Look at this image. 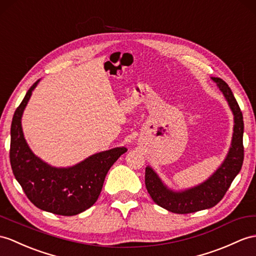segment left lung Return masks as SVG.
Wrapping results in <instances>:
<instances>
[{"mask_svg":"<svg viewBox=\"0 0 256 256\" xmlns=\"http://www.w3.org/2000/svg\"><path fill=\"white\" fill-rule=\"evenodd\" d=\"M225 96L234 114V134L226 158L205 182L182 191H174L162 182L152 167L146 168V186L152 200L167 210L177 214L194 213L215 206L225 196L232 180L238 175L244 158L243 150L242 112L228 84L220 78L212 77Z\"/></svg>","mask_w":256,"mask_h":256,"instance_id":"left-lung-1","label":"left lung"}]
</instances>
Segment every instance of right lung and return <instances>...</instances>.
<instances>
[{
	"mask_svg": "<svg viewBox=\"0 0 256 256\" xmlns=\"http://www.w3.org/2000/svg\"><path fill=\"white\" fill-rule=\"evenodd\" d=\"M39 81L31 86L13 116L10 166L24 192L36 208L56 215H77L96 202L108 172L127 148L120 146L96 153L70 167H54L36 156L24 136L22 117Z\"/></svg>",
	"mask_w": 256,
	"mask_h": 256,
	"instance_id": "1",
	"label": "right lung"
}]
</instances>
